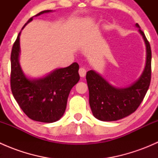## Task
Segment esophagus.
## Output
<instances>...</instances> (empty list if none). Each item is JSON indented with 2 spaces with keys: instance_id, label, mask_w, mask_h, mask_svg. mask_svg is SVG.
Wrapping results in <instances>:
<instances>
[{
  "instance_id": "obj_1",
  "label": "esophagus",
  "mask_w": 158,
  "mask_h": 158,
  "mask_svg": "<svg viewBox=\"0 0 158 158\" xmlns=\"http://www.w3.org/2000/svg\"><path fill=\"white\" fill-rule=\"evenodd\" d=\"M79 73L81 77H84L85 76V73H86V70H85V68L80 67L79 69Z\"/></svg>"
}]
</instances>
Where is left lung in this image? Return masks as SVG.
Listing matches in <instances>:
<instances>
[{
	"instance_id": "left-lung-1",
	"label": "left lung",
	"mask_w": 158,
	"mask_h": 158,
	"mask_svg": "<svg viewBox=\"0 0 158 158\" xmlns=\"http://www.w3.org/2000/svg\"><path fill=\"white\" fill-rule=\"evenodd\" d=\"M136 26L140 28L138 23ZM146 44L147 60L145 69L137 82L131 86L118 89L93 70L86 73L89 92V105L92 114L104 122L117 121L132 114L144 99L151 79V49L144 32L139 29Z\"/></svg>"
}]
</instances>
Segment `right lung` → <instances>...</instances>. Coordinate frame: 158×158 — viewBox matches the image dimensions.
Listing matches in <instances>:
<instances>
[{"label":"right lung","mask_w":158,"mask_h":158,"mask_svg":"<svg viewBox=\"0 0 158 158\" xmlns=\"http://www.w3.org/2000/svg\"><path fill=\"white\" fill-rule=\"evenodd\" d=\"M49 11H41L35 16ZM20 35V32L13 45L10 55L13 95L20 109L32 120L46 123L56 122L64 114L70 90L79 80V64L73 63L68 67L54 70L42 79L30 80L23 74L19 64Z\"/></svg>","instance_id":"obj_1"}]
</instances>
